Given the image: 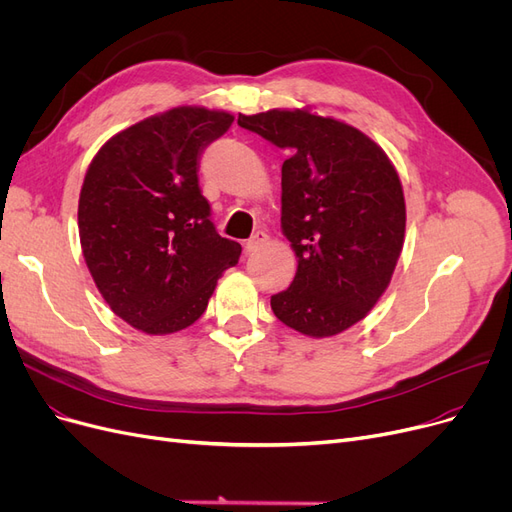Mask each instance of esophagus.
Listing matches in <instances>:
<instances>
[{"label":"esophagus","instance_id":"esophagus-1","mask_svg":"<svg viewBox=\"0 0 512 512\" xmlns=\"http://www.w3.org/2000/svg\"><path fill=\"white\" fill-rule=\"evenodd\" d=\"M268 244H270V238H268L266 232H255V234L251 236V240L246 242V251H249V253H257V251H261V249H266Z\"/></svg>","mask_w":512,"mask_h":512}]
</instances>
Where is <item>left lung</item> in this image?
I'll use <instances>...</instances> for the list:
<instances>
[{"label":"left lung","mask_w":512,"mask_h":512,"mask_svg":"<svg viewBox=\"0 0 512 512\" xmlns=\"http://www.w3.org/2000/svg\"><path fill=\"white\" fill-rule=\"evenodd\" d=\"M238 124L287 149L280 230L297 272L272 295L280 323L308 337H333L363 320L388 289L405 242L399 173L363 130L312 107L270 109Z\"/></svg>","instance_id":"left-lung-1"}]
</instances>
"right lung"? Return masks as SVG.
I'll list each match as a JSON object with an SVG mask.
<instances>
[{"instance_id": "add662e5", "label": "right lung", "mask_w": 512, "mask_h": 512, "mask_svg": "<svg viewBox=\"0 0 512 512\" xmlns=\"http://www.w3.org/2000/svg\"><path fill=\"white\" fill-rule=\"evenodd\" d=\"M230 111L183 105L116 132L88 164L78 227L88 272L111 312L147 335L204 314L242 246L221 238L198 187L200 151Z\"/></svg>"}]
</instances>
